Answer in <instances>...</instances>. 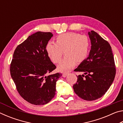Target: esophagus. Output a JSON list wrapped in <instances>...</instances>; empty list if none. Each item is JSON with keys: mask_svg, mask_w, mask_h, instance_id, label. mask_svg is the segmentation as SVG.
I'll return each instance as SVG.
<instances>
[{"mask_svg": "<svg viewBox=\"0 0 123 123\" xmlns=\"http://www.w3.org/2000/svg\"><path fill=\"white\" fill-rule=\"evenodd\" d=\"M69 74V73H63V78H66V77Z\"/></svg>", "mask_w": 123, "mask_h": 123, "instance_id": "34e87169", "label": "esophagus"}]
</instances>
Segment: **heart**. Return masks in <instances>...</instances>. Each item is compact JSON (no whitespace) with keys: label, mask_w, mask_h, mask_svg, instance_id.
I'll return each instance as SVG.
<instances>
[{"label":"heart","mask_w":123,"mask_h":123,"mask_svg":"<svg viewBox=\"0 0 123 123\" xmlns=\"http://www.w3.org/2000/svg\"><path fill=\"white\" fill-rule=\"evenodd\" d=\"M89 43L85 35L75 32H67L59 35L56 38V43L49 41L45 49L48 55L55 63L61 60L63 54L66 56L57 66L61 72H66L72 69L77 63L82 62L88 54Z\"/></svg>","instance_id":"heart-1"}]
</instances>
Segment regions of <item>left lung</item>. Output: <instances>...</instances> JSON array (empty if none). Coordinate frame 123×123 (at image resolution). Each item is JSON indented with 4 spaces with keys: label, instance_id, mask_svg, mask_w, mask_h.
Segmentation results:
<instances>
[{
    "label": "left lung",
    "instance_id": "8db88e82",
    "mask_svg": "<svg viewBox=\"0 0 123 123\" xmlns=\"http://www.w3.org/2000/svg\"><path fill=\"white\" fill-rule=\"evenodd\" d=\"M88 34L91 43L89 55L74 70L84 74L77 76L78 80L73 87L81 98L92 101L105 94L113 82L116 70L109 42L93 30Z\"/></svg>",
    "mask_w": 123,
    "mask_h": 123
}]
</instances>
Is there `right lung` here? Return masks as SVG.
<instances>
[{
	"mask_svg": "<svg viewBox=\"0 0 123 123\" xmlns=\"http://www.w3.org/2000/svg\"><path fill=\"white\" fill-rule=\"evenodd\" d=\"M53 35L38 31L18 45L10 65V74L23 98L35 105L48 103L55 95L56 83L62 74L55 69L45 49Z\"/></svg>",
	"mask_w": 123,
	"mask_h": 123,
	"instance_id": "obj_1",
	"label": "right lung"
}]
</instances>
